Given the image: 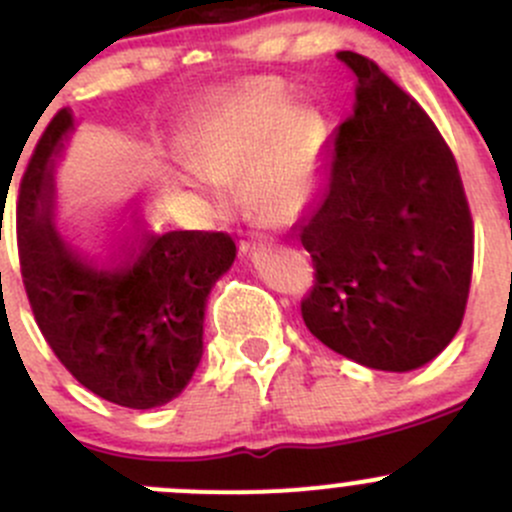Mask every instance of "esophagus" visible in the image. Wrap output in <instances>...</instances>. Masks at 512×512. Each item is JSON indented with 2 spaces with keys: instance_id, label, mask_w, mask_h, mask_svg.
<instances>
[{
  "instance_id": "34e87169",
  "label": "esophagus",
  "mask_w": 512,
  "mask_h": 512,
  "mask_svg": "<svg viewBox=\"0 0 512 512\" xmlns=\"http://www.w3.org/2000/svg\"><path fill=\"white\" fill-rule=\"evenodd\" d=\"M268 236L266 234H254V231H249V234H244L239 239V249H241V254H246V251H251V249H256V244H263V241H266Z\"/></svg>"
}]
</instances>
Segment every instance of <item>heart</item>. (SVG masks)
<instances>
[{
	"label": "heart",
	"instance_id": "heart-1",
	"mask_svg": "<svg viewBox=\"0 0 512 512\" xmlns=\"http://www.w3.org/2000/svg\"><path fill=\"white\" fill-rule=\"evenodd\" d=\"M318 125L305 113L283 115L281 100L268 88H249L209 115L187 142L189 165L214 182L244 175L251 207L263 219L291 221L310 202L320 160ZM209 199L221 204L217 189Z\"/></svg>",
	"mask_w": 512,
	"mask_h": 512
}]
</instances>
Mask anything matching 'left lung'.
I'll list each match as a JSON object with an SVG mask.
<instances>
[{
    "mask_svg": "<svg viewBox=\"0 0 512 512\" xmlns=\"http://www.w3.org/2000/svg\"><path fill=\"white\" fill-rule=\"evenodd\" d=\"M355 113L337 128L318 209L298 229L313 258L305 328L372 370L434 360L466 313L473 219L461 172L434 120L355 51Z\"/></svg>",
    "mask_w": 512,
    "mask_h": 512,
    "instance_id": "left-lung-1",
    "label": "left lung"
}]
</instances>
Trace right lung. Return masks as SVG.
<instances>
[{
  "instance_id": "obj_1",
  "label": "right lung",
  "mask_w": 512,
  "mask_h": 512,
  "mask_svg": "<svg viewBox=\"0 0 512 512\" xmlns=\"http://www.w3.org/2000/svg\"><path fill=\"white\" fill-rule=\"evenodd\" d=\"M73 128L51 118L19 184L21 281L41 335L78 382L128 409L172 402L202 360L207 295L234 263L224 231L113 224L88 239L59 229L51 160Z\"/></svg>"
}]
</instances>
